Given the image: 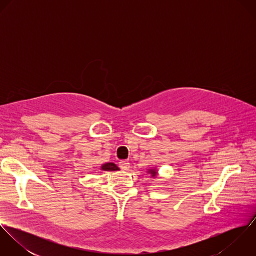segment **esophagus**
Listing matches in <instances>:
<instances>
[{"instance_id":"34e87169","label":"esophagus","mask_w":256,"mask_h":256,"mask_svg":"<svg viewBox=\"0 0 256 256\" xmlns=\"http://www.w3.org/2000/svg\"><path fill=\"white\" fill-rule=\"evenodd\" d=\"M119 168L122 170H128L130 168V162L128 160H121L119 162Z\"/></svg>"}]
</instances>
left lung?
Listing matches in <instances>:
<instances>
[{
    "label": "left lung",
    "mask_w": 256,
    "mask_h": 256,
    "mask_svg": "<svg viewBox=\"0 0 256 256\" xmlns=\"http://www.w3.org/2000/svg\"><path fill=\"white\" fill-rule=\"evenodd\" d=\"M148 172L150 174V176H152V178H154V176H156V170H154V168H152V170H148Z\"/></svg>",
    "instance_id": "8db88e82"
}]
</instances>
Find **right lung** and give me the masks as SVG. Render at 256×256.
<instances>
[{"label":"right lung","mask_w":256,"mask_h":256,"mask_svg":"<svg viewBox=\"0 0 256 256\" xmlns=\"http://www.w3.org/2000/svg\"><path fill=\"white\" fill-rule=\"evenodd\" d=\"M102 170H108V172H114V170H119V168L113 164V162H106L102 166Z\"/></svg>","instance_id":"1"}]
</instances>
